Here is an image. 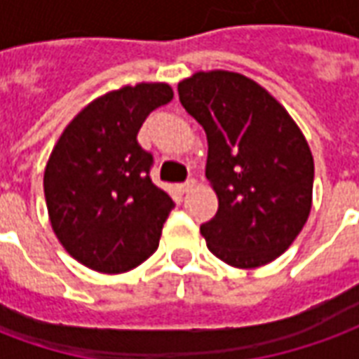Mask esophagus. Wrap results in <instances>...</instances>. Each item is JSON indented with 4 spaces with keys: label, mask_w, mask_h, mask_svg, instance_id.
Segmentation results:
<instances>
[{
    "label": "esophagus",
    "mask_w": 359,
    "mask_h": 359,
    "mask_svg": "<svg viewBox=\"0 0 359 359\" xmlns=\"http://www.w3.org/2000/svg\"><path fill=\"white\" fill-rule=\"evenodd\" d=\"M193 187H195V180H187V182L180 185V191H182V193H187V191H191Z\"/></svg>",
    "instance_id": "obj_1"
}]
</instances>
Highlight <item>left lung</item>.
<instances>
[{"label": "left lung", "mask_w": 359, "mask_h": 359, "mask_svg": "<svg viewBox=\"0 0 359 359\" xmlns=\"http://www.w3.org/2000/svg\"><path fill=\"white\" fill-rule=\"evenodd\" d=\"M183 109L208 140L206 180L216 216L201 226L222 262L250 269L273 262L312 208L313 156L285 107L237 72H195L177 83Z\"/></svg>", "instance_id": "1"}]
</instances>
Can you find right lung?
<instances>
[{
	"mask_svg": "<svg viewBox=\"0 0 359 359\" xmlns=\"http://www.w3.org/2000/svg\"><path fill=\"white\" fill-rule=\"evenodd\" d=\"M172 97L161 82L109 91L76 114L51 151L43 174L49 222L65 250L90 269L124 273L158 248L174 201L151 182L153 154L137 132Z\"/></svg>",
	"mask_w": 359,
	"mask_h": 359,
	"instance_id": "1",
	"label": "right lung"
}]
</instances>
